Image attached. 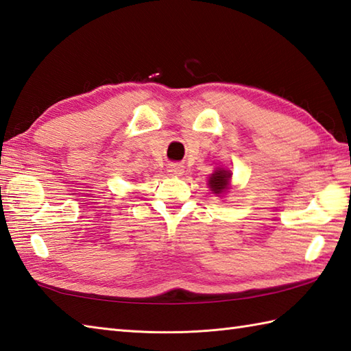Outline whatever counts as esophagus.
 Returning <instances> with one entry per match:
<instances>
[{
  "instance_id": "esophagus-1",
  "label": "esophagus",
  "mask_w": 351,
  "mask_h": 351,
  "mask_svg": "<svg viewBox=\"0 0 351 351\" xmlns=\"http://www.w3.org/2000/svg\"><path fill=\"white\" fill-rule=\"evenodd\" d=\"M168 173H171L173 176H182L184 173L183 165H180V163H171L168 167Z\"/></svg>"
}]
</instances>
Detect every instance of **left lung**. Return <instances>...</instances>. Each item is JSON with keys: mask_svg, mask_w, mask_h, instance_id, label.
Returning a JSON list of instances; mask_svg holds the SVG:
<instances>
[{"mask_svg": "<svg viewBox=\"0 0 351 351\" xmlns=\"http://www.w3.org/2000/svg\"><path fill=\"white\" fill-rule=\"evenodd\" d=\"M230 171L226 169H217L209 178V186L213 194H221V192H226L228 189V184H230Z\"/></svg>", "mask_w": 351, "mask_h": 351, "instance_id": "left-lung-1", "label": "left lung"}]
</instances>
